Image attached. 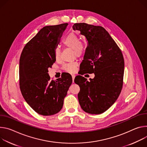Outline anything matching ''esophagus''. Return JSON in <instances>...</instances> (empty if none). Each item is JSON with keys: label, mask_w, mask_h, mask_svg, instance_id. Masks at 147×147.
Returning a JSON list of instances; mask_svg holds the SVG:
<instances>
[{"label": "esophagus", "mask_w": 147, "mask_h": 147, "mask_svg": "<svg viewBox=\"0 0 147 147\" xmlns=\"http://www.w3.org/2000/svg\"><path fill=\"white\" fill-rule=\"evenodd\" d=\"M75 77V75H74V74H72V82H73V83L74 82Z\"/></svg>", "instance_id": "obj_1"}]
</instances>
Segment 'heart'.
<instances>
[{
	"label": "heart",
	"mask_w": 147,
	"mask_h": 147,
	"mask_svg": "<svg viewBox=\"0 0 147 147\" xmlns=\"http://www.w3.org/2000/svg\"><path fill=\"white\" fill-rule=\"evenodd\" d=\"M63 44L67 47L73 49L74 54L76 56L82 55L85 51V46L80 42L79 37L75 33H71L67 35L63 40ZM54 55L56 59H58L61 55V50L59 47H56L54 50ZM76 62H70L63 65V68L65 71L69 72H74L76 70Z\"/></svg>",
	"instance_id": "heart-1"
}]
</instances>
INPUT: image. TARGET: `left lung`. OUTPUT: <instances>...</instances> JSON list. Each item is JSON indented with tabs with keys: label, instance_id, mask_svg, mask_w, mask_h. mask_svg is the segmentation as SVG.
I'll return each mask as SVG.
<instances>
[{
	"label": "left lung",
	"instance_id": "left-lung-1",
	"mask_svg": "<svg viewBox=\"0 0 147 147\" xmlns=\"http://www.w3.org/2000/svg\"><path fill=\"white\" fill-rule=\"evenodd\" d=\"M72 28L79 31L88 41L80 63L82 69L94 74L90 82L80 75L75 78V84L81 87L78 94L79 103L85 112L99 115L115 103L121 93L124 71L123 55L103 27L80 23L74 24Z\"/></svg>",
	"mask_w": 147,
	"mask_h": 147
}]
</instances>
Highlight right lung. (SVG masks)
Wrapping results in <instances>:
<instances>
[{
    "label": "right lung",
    "mask_w": 147,
    "mask_h": 147,
    "mask_svg": "<svg viewBox=\"0 0 147 147\" xmlns=\"http://www.w3.org/2000/svg\"><path fill=\"white\" fill-rule=\"evenodd\" d=\"M68 23L45 26L24 46L20 58L19 82L28 105L39 115L51 116L62 108L72 82L71 75L51 80L48 68L56 59L54 50Z\"/></svg>",
    "instance_id": "1"
}]
</instances>
